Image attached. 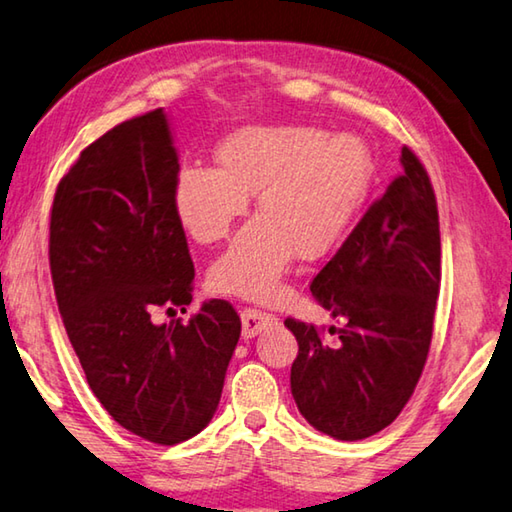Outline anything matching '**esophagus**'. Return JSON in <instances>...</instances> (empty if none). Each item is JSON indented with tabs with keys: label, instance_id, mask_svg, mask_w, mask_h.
Segmentation results:
<instances>
[{
	"label": "esophagus",
	"instance_id": "esophagus-1",
	"mask_svg": "<svg viewBox=\"0 0 512 512\" xmlns=\"http://www.w3.org/2000/svg\"><path fill=\"white\" fill-rule=\"evenodd\" d=\"M275 321L273 314H266L262 310H253V307H246V310L241 312V326H243V337L246 339H253L255 335L262 332V328L269 326V323Z\"/></svg>",
	"mask_w": 512,
	"mask_h": 512
}]
</instances>
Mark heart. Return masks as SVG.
<instances>
[{
	"label": "heart",
	"mask_w": 512,
	"mask_h": 512,
	"mask_svg": "<svg viewBox=\"0 0 512 512\" xmlns=\"http://www.w3.org/2000/svg\"><path fill=\"white\" fill-rule=\"evenodd\" d=\"M216 168H182L173 209L184 232L212 246L255 196V221L207 273L216 294L266 300L296 255L316 262L342 246L369 205L376 164L367 141L316 127L246 125L216 145Z\"/></svg>",
	"instance_id": "heart-1"
}]
</instances>
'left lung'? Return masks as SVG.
<instances>
[{
    "mask_svg": "<svg viewBox=\"0 0 512 512\" xmlns=\"http://www.w3.org/2000/svg\"><path fill=\"white\" fill-rule=\"evenodd\" d=\"M389 182L312 280L316 303L344 319L321 332L287 319L298 355L291 394L310 426L335 440L376 435L399 417L415 392L433 337L440 294V221L426 168L410 148Z\"/></svg>",
    "mask_w": 512,
    "mask_h": 512,
    "instance_id": "left-lung-1",
    "label": "left lung"
}]
</instances>
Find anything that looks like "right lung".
I'll return each mask as SVG.
<instances>
[{
    "mask_svg": "<svg viewBox=\"0 0 512 512\" xmlns=\"http://www.w3.org/2000/svg\"><path fill=\"white\" fill-rule=\"evenodd\" d=\"M177 173L164 109L125 120L79 154L50 221L56 303L88 385L120 426L166 446L212 421L241 335L218 298L186 323L152 319L184 310L196 278L173 209Z\"/></svg>",
    "mask_w": 512,
    "mask_h": 512,
    "instance_id": "right-lung-1",
    "label": "right lung"
}]
</instances>
